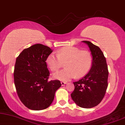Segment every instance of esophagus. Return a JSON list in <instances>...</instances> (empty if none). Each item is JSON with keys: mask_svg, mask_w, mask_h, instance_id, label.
<instances>
[{"mask_svg": "<svg viewBox=\"0 0 125 125\" xmlns=\"http://www.w3.org/2000/svg\"><path fill=\"white\" fill-rule=\"evenodd\" d=\"M61 85L62 86H64V85H65L66 83V82H64V81H61Z\"/></svg>", "mask_w": 125, "mask_h": 125, "instance_id": "34e87169", "label": "esophagus"}]
</instances>
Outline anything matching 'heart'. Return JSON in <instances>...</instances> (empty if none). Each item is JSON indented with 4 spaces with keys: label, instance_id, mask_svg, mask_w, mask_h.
Wrapping results in <instances>:
<instances>
[{
    "label": "heart",
    "instance_id": "heart-1",
    "mask_svg": "<svg viewBox=\"0 0 125 125\" xmlns=\"http://www.w3.org/2000/svg\"><path fill=\"white\" fill-rule=\"evenodd\" d=\"M48 68L56 72L66 62V68L53 74L55 79L67 81L77 77L85 76L89 71L93 62L90 52L74 47H64L55 53L49 54L46 60Z\"/></svg>",
    "mask_w": 125,
    "mask_h": 125
}]
</instances>
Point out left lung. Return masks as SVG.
<instances>
[{
    "label": "left lung",
    "instance_id": "8db88e82",
    "mask_svg": "<svg viewBox=\"0 0 125 125\" xmlns=\"http://www.w3.org/2000/svg\"><path fill=\"white\" fill-rule=\"evenodd\" d=\"M82 42L89 48L93 62L87 74L73 83L74 90L71 94V97L78 106L92 108L98 105L105 96L108 85L109 71L106 58L100 48L89 41Z\"/></svg>",
    "mask_w": 125,
    "mask_h": 125
}]
</instances>
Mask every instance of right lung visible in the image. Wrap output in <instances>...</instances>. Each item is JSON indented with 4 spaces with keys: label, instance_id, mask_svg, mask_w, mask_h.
I'll list each match as a JSON object with an SVG mask.
<instances>
[{
    "label": "right lung",
    "instance_id": "add662e5",
    "mask_svg": "<svg viewBox=\"0 0 125 125\" xmlns=\"http://www.w3.org/2000/svg\"><path fill=\"white\" fill-rule=\"evenodd\" d=\"M52 52L47 46L37 44L24 49L16 58L13 73L15 88L20 101L31 110L48 107L61 86L59 80L48 81L46 60Z\"/></svg>",
    "mask_w": 125,
    "mask_h": 125
}]
</instances>
